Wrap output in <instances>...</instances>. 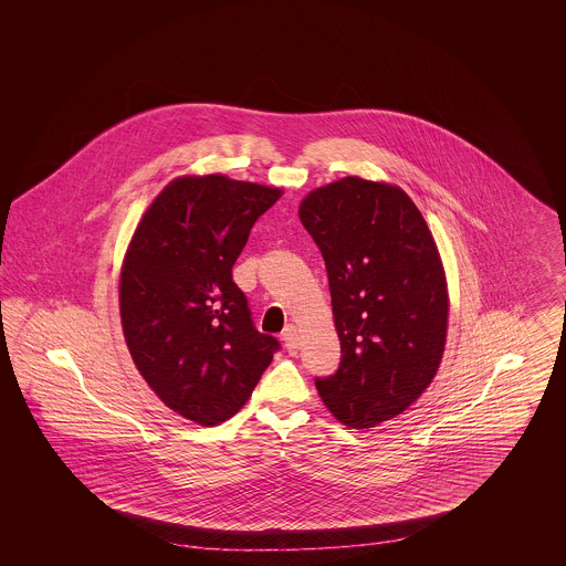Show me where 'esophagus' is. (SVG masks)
I'll return each mask as SVG.
<instances>
[{
  "label": "esophagus",
  "instance_id": "1",
  "mask_svg": "<svg viewBox=\"0 0 566 566\" xmlns=\"http://www.w3.org/2000/svg\"><path fill=\"white\" fill-rule=\"evenodd\" d=\"M282 339H284V346L291 354H295L298 350V328L295 324H289L284 331H282Z\"/></svg>",
  "mask_w": 566,
  "mask_h": 566
}]
</instances>
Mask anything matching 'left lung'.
<instances>
[{
  "label": "left lung",
  "mask_w": 566,
  "mask_h": 566,
  "mask_svg": "<svg viewBox=\"0 0 566 566\" xmlns=\"http://www.w3.org/2000/svg\"><path fill=\"white\" fill-rule=\"evenodd\" d=\"M298 218L323 252L342 344L318 395L348 429H374L418 401L441 365L450 295L437 243L403 189L358 176L307 192Z\"/></svg>",
  "instance_id": "obj_1"
}]
</instances>
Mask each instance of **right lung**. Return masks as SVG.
<instances>
[{
  "label": "right lung",
  "mask_w": 566,
  "mask_h": 566,
  "mask_svg": "<svg viewBox=\"0 0 566 566\" xmlns=\"http://www.w3.org/2000/svg\"><path fill=\"white\" fill-rule=\"evenodd\" d=\"M282 189L222 174L180 176L146 208L127 245L118 303L139 376L201 427L235 416L277 339L254 328L231 270Z\"/></svg>",
  "instance_id": "obj_1"
}]
</instances>
